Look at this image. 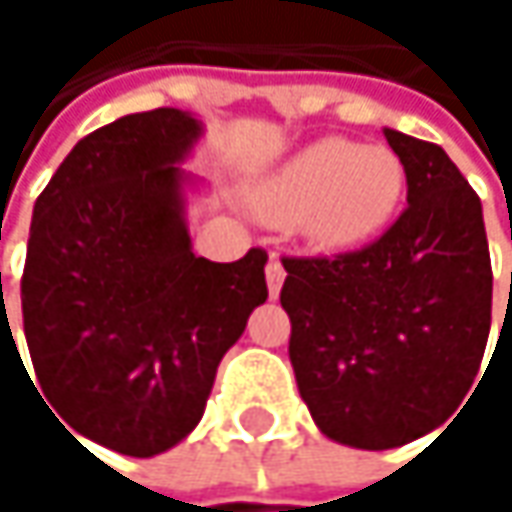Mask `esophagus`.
<instances>
[{
  "label": "esophagus",
  "instance_id": "esophagus-1",
  "mask_svg": "<svg viewBox=\"0 0 512 512\" xmlns=\"http://www.w3.org/2000/svg\"><path fill=\"white\" fill-rule=\"evenodd\" d=\"M284 266H281V260L272 255L269 257V263H266V287H269V296L272 299H278V293H281V284H284Z\"/></svg>",
  "mask_w": 512,
  "mask_h": 512
}]
</instances>
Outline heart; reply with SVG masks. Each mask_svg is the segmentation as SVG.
Masks as SVG:
<instances>
[{"label":"heart","instance_id":"b5f03b06","mask_svg":"<svg viewBox=\"0 0 512 512\" xmlns=\"http://www.w3.org/2000/svg\"><path fill=\"white\" fill-rule=\"evenodd\" d=\"M403 192L406 168L391 148L323 139L281 165L255 207L275 225H299L317 249L347 252L394 219Z\"/></svg>","mask_w":512,"mask_h":512}]
</instances>
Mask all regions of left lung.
<instances>
[{"mask_svg": "<svg viewBox=\"0 0 512 512\" xmlns=\"http://www.w3.org/2000/svg\"><path fill=\"white\" fill-rule=\"evenodd\" d=\"M385 139L406 168L397 222L356 252L281 257L299 394L329 439L361 451L442 427L477 379L492 323L477 192L439 145Z\"/></svg>", "mask_w": 512, "mask_h": 512, "instance_id": "1", "label": "left lung"}]
</instances>
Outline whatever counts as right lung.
I'll return each mask as SVG.
<instances>
[{
  "label": "right lung",
  "instance_id": "obj_1",
  "mask_svg": "<svg viewBox=\"0 0 512 512\" xmlns=\"http://www.w3.org/2000/svg\"><path fill=\"white\" fill-rule=\"evenodd\" d=\"M198 136L180 109L124 115L76 142L35 201L20 299L38 391L73 439L127 457L195 430L269 296L263 249L192 255L177 162Z\"/></svg>",
  "mask_w": 512,
  "mask_h": 512
}]
</instances>
